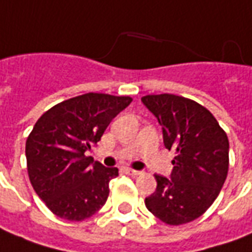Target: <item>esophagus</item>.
<instances>
[{"label": "esophagus", "instance_id": "1", "mask_svg": "<svg viewBox=\"0 0 252 252\" xmlns=\"http://www.w3.org/2000/svg\"><path fill=\"white\" fill-rule=\"evenodd\" d=\"M124 173H126V175H129V176L140 175V172H139V170H135V169H131V168L124 169Z\"/></svg>", "mask_w": 252, "mask_h": 252}]
</instances>
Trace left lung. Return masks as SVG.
<instances>
[{
  "label": "left lung",
  "instance_id": "left-lung-1",
  "mask_svg": "<svg viewBox=\"0 0 252 252\" xmlns=\"http://www.w3.org/2000/svg\"><path fill=\"white\" fill-rule=\"evenodd\" d=\"M142 102L162 126L163 144L175 151L170 179L154 175L149 212L168 225L200 217L213 205L229 169V140L216 117L198 102L175 94L144 95Z\"/></svg>",
  "mask_w": 252,
  "mask_h": 252
}]
</instances>
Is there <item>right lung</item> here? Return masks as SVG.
I'll return each mask as SVG.
<instances>
[{
  "mask_svg": "<svg viewBox=\"0 0 252 252\" xmlns=\"http://www.w3.org/2000/svg\"><path fill=\"white\" fill-rule=\"evenodd\" d=\"M131 102V96L87 93L54 105L35 123L26 142L28 177L53 214L83 221L105 205L119 169L105 168L84 153Z\"/></svg>",
  "mask_w": 252,
  "mask_h": 252,
  "instance_id": "add662e5",
  "label": "right lung"
}]
</instances>
